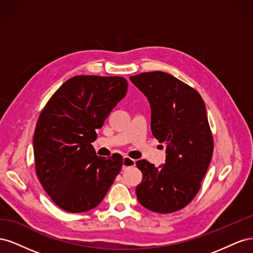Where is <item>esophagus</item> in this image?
I'll return each mask as SVG.
<instances>
[{
    "label": "esophagus",
    "mask_w": 253,
    "mask_h": 253,
    "mask_svg": "<svg viewBox=\"0 0 253 253\" xmlns=\"http://www.w3.org/2000/svg\"><path fill=\"white\" fill-rule=\"evenodd\" d=\"M134 166H135V160L134 159L129 158L127 156L124 157V165H122V169L126 170V169H128V168L134 167Z\"/></svg>",
    "instance_id": "obj_1"
}]
</instances>
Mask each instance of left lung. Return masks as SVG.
<instances>
[{"mask_svg":"<svg viewBox=\"0 0 253 253\" xmlns=\"http://www.w3.org/2000/svg\"><path fill=\"white\" fill-rule=\"evenodd\" d=\"M129 79L150 102L153 135L167 143L164 165L136 162L142 172L137 200L153 212L178 211L197 194L212 157L205 102L194 88L170 74L142 73Z\"/></svg>","mask_w":253,"mask_h":253,"instance_id":"obj_1","label":"left lung"}]
</instances>
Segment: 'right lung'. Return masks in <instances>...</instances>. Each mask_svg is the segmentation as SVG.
<instances>
[{
    "label": "right lung",
    "mask_w": 253,
    "mask_h": 253,
    "mask_svg": "<svg viewBox=\"0 0 253 253\" xmlns=\"http://www.w3.org/2000/svg\"><path fill=\"white\" fill-rule=\"evenodd\" d=\"M126 90L122 77L76 76L41 112L34 135L36 172L61 209L80 213L95 208L119 174L122 156H98L91 142Z\"/></svg>",
    "instance_id": "obj_1"
}]
</instances>
